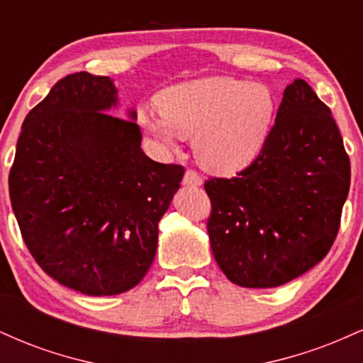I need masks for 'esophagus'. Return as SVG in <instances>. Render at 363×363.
Instances as JSON below:
<instances>
[{"label":"esophagus","mask_w":363,"mask_h":363,"mask_svg":"<svg viewBox=\"0 0 363 363\" xmlns=\"http://www.w3.org/2000/svg\"><path fill=\"white\" fill-rule=\"evenodd\" d=\"M182 184L184 186H201L203 179L194 169H187L184 174V179H182Z\"/></svg>","instance_id":"34e87169"}]
</instances>
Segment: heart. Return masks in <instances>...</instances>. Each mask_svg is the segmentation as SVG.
Segmentation results:
<instances>
[{
  "label": "heart",
  "mask_w": 363,
  "mask_h": 363,
  "mask_svg": "<svg viewBox=\"0 0 363 363\" xmlns=\"http://www.w3.org/2000/svg\"><path fill=\"white\" fill-rule=\"evenodd\" d=\"M160 118L141 114L143 128L165 147L176 133L194 136L206 169L234 174L247 167L268 140L274 97L268 86L230 77H210L170 86L155 99Z\"/></svg>",
  "instance_id": "1"
}]
</instances>
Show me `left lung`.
<instances>
[{"label":"left lung","mask_w":363,"mask_h":363,"mask_svg":"<svg viewBox=\"0 0 363 363\" xmlns=\"http://www.w3.org/2000/svg\"><path fill=\"white\" fill-rule=\"evenodd\" d=\"M350 189V158L331 111L297 78L283 94L261 153L235 177H210L206 228L220 269L269 289L326 257Z\"/></svg>","instance_id":"obj_1"}]
</instances>
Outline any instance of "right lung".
Here are the masks:
<instances>
[{
    "instance_id": "add662e5",
    "label": "right lung",
    "mask_w": 363,
    "mask_h": 363,
    "mask_svg": "<svg viewBox=\"0 0 363 363\" xmlns=\"http://www.w3.org/2000/svg\"><path fill=\"white\" fill-rule=\"evenodd\" d=\"M116 102L109 77L61 78L25 118L8 177L32 257L85 295L123 294L143 280L184 176L182 165L145 155L135 112H107Z\"/></svg>"
}]
</instances>
